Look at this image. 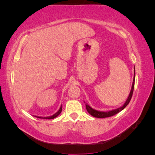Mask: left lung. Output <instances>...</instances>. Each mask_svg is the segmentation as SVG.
Wrapping results in <instances>:
<instances>
[{
  "label": "left lung",
  "instance_id": "left-lung-1",
  "mask_svg": "<svg viewBox=\"0 0 155 155\" xmlns=\"http://www.w3.org/2000/svg\"><path fill=\"white\" fill-rule=\"evenodd\" d=\"M135 66H134V77H133V81L132 87H131L130 91V93H129V95H128V98L127 99V101H125L124 104H123L122 107H119V108H117V109H115L111 110V111H98V110H96V109H93L92 107H91L87 103L84 102V103H85L86 109H87V112L91 115H92L93 117H98V118H104V117H108L113 116V115H114L115 114H118L119 112L122 111V110L124 109L125 107L128 105V104L129 103V102L130 101L131 98H132L133 93V90H134V85H135Z\"/></svg>",
  "mask_w": 155,
  "mask_h": 155
}]
</instances>
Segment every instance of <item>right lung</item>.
Here are the masks:
<instances>
[{
    "label": "right lung",
    "instance_id": "add662e5",
    "mask_svg": "<svg viewBox=\"0 0 155 155\" xmlns=\"http://www.w3.org/2000/svg\"><path fill=\"white\" fill-rule=\"evenodd\" d=\"M62 111V104L60 107L59 109L57 111L55 114H53L52 115H51V116H47V117H41V116H35L36 117H38V118H41V119H54L56 117L58 116V115L61 114V112Z\"/></svg>",
    "mask_w": 155,
    "mask_h": 155
}]
</instances>
